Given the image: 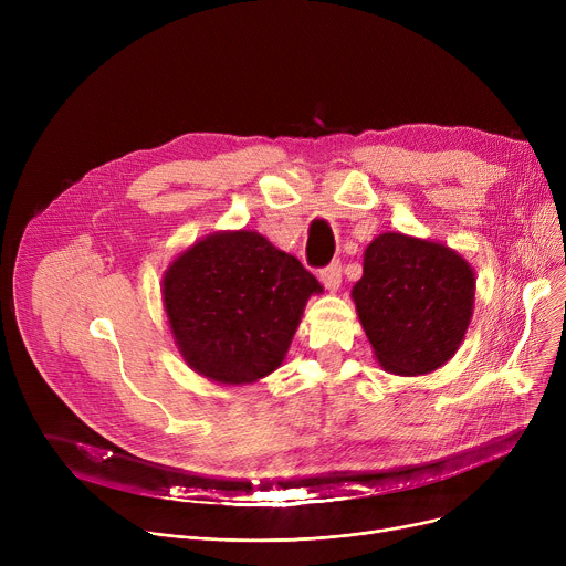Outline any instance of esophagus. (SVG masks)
<instances>
[{"mask_svg":"<svg viewBox=\"0 0 566 566\" xmlns=\"http://www.w3.org/2000/svg\"><path fill=\"white\" fill-rule=\"evenodd\" d=\"M318 277H321L325 289H328L331 293H335L342 286V265H339V261L331 263L328 268H323V271L318 273Z\"/></svg>","mask_w":566,"mask_h":566,"instance_id":"esophagus-1","label":"esophagus"}]
</instances>
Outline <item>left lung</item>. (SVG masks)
Masks as SVG:
<instances>
[{
    "mask_svg": "<svg viewBox=\"0 0 566 566\" xmlns=\"http://www.w3.org/2000/svg\"><path fill=\"white\" fill-rule=\"evenodd\" d=\"M474 271L452 248L385 231L365 250L350 298L378 365L424 376L454 358L474 312Z\"/></svg>",
    "mask_w": 566,
    "mask_h": 566,
    "instance_id": "left-lung-1",
    "label": "left lung"
}]
</instances>
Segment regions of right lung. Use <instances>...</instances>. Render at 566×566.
Returning a JSON list of instances; mask_svg holds the SVG:
<instances>
[{"label": "right lung", "instance_id": "obj_1", "mask_svg": "<svg viewBox=\"0 0 566 566\" xmlns=\"http://www.w3.org/2000/svg\"><path fill=\"white\" fill-rule=\"evenodd\" d=\"M163 305L186 365L220 385H250L286 358L307 301L323 286L252 229L216 231L167 265Z\"/></svg>", "mask_w": 566, "mask_h": 566}]
</instances>
